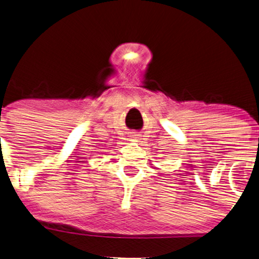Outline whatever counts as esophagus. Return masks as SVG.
I'll list each match as a JSON object with an SVG mask.
<instances>
[{
  "label": "esophagus",
  "instance_id": "esophagus-1",
  "mask_svg": "<svg viewBox=\"0 0 259 259\" xmlns=\"http://www.w3.org/2000/svg\"><path fill=\"white\" fill-rule=\"evenodd\" d=\"M133 136H135V139H139V137H140V134H135V135H133Z\"/></svg>",
  "mask_w": 259,
  "mask_h": 259
}]
</instances>
